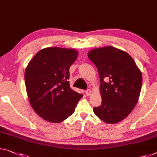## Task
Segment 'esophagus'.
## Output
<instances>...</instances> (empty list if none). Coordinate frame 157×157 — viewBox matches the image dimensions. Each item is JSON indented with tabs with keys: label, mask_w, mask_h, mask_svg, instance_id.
<instances>
[{
	"label": "esophagus",
	"mask_w": 157,
	"mask_h": 157,
	"mask_svg": "<svg viewBox=\"0 0 157 157\" xmlns=\"http://www.w3.org/2000/svg\"><path fill=\"white\" fill-rule=\"evenodd\" d=\"M91 93H92V91H91V89H87V90L85 91V94H86V95L87 96H91Z\"/></svg>",
	"instance_id": "34e87169"
}]
</instances>
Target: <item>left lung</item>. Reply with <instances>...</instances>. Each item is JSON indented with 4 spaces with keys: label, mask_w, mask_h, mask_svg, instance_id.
<instances>
[{
    "label": "left lung",
    "mask_w": 157,
    "mask_h": 157,
    "mask_svg": "<svg viewBox=\"0 0 157 157\" xmlns=\"http://www.w3.org/2000/svg\"><path fill=\"white\" fill-rule=\"evenodd\" d=\"M100 77L101 105L94 113L107 124H116L130 114L138 103L142 73L127 52L112 46L88 52Z\"/></svg>",
    "instance_id": "1"
}]
</instances>
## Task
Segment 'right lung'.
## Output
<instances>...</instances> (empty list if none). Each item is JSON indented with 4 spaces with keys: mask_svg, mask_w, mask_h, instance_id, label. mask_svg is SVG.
I'll use <instances>...</instances> for the list:
<instances>
[{
    "mask_svg": "<svg viewBox=\"0 0 157 157\" xmlns=\"http://www.w3.org/2000/svg\"><path fill=\"white\" fill-rule=\"evenodd\" d=\"M78 56L73 49L47 47L36 54L25 70L30 105L44 120L60 123L75 112L82 94L69 84V68Z\"/></svg>",
    "mask_w": 157,
    "mask_h": 157,
    "instance_id": "1",
    "label": "right lung"
}]
</instances>
